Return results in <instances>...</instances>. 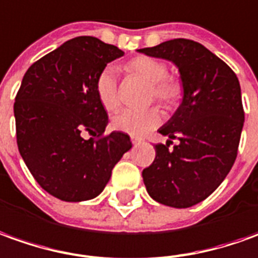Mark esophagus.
Masks as SVG:
<instances>
[{
	"label": "esophagus",
	"mask_w": 258,
	"mask_h": 258,
	"mask_svg": "<svg viewBox=\"0 0 258 258\" xmlns=\"http://www.w3.org/2000/svg\"><path fill=\"white\" fill-rule=\"evenodd\" d=\"M132 143L135 145V146H138V145H140L142 142H143V139H140V138H135V136H132Z\"/></svg>",
	"instance_id": "obj_1"
}]
</instances>
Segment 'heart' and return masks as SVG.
Masks as SVG:
<instances>
[{
    "instance_id": "heart-1",
    "label": "heart",
    "mask_w": 258,
    "mask_h": 258,
    "mask_svg": "<svg viewBox=\"0 0 258 258\" xmlns=\"http://www.w3.org/2000/svg\"><path fill=\"white\" fill-rule=\"evenodd\" d=\"M126 69L152 84V95L161 104L166 106H174L181 99L182 88L178 81L167 77L168 69L166 63L157 58L142 56L131 60ZM95 90L105 109L113 111L119 105L118 74L113 66H106L105 69H102L95 81ZM160 122L161 116L157 109H123L112 119V126L116 131L132 136H143L145 133L159 125Z\"/></svg>"
}]
</instances>
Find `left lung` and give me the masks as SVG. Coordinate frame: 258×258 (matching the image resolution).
I'll return each instance as SVG.
<instances>
[{
    "mask_svg": "<svg viewBox=\"0 0 258 258\" xmlns=\"http://www.w3.org/2000/svg\"><path fill=\"white\" fill-rule=\"evenodd\" d=\"M139 53L175 64L182 101L159 132L156 159L143 170L149 195L163 205L189 208L207 200L233 166L244 112L239 80L229 66L198 42L174 39ZM171 139L180 143L168 149Z\"/></svg>",
    "mask_w": 258,
    "mask_h": 258,
    "instance_id": "1",
    "label": "left lung"
}]
</instances>
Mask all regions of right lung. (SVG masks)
<instances>
[{
  "instance_id": "right-lung-1",
  "label": "right lung",
  "mask_w": 258,
  "mask_h": 258,
  "mask_svg": "<svg viewBox=\"0 0 258 258\" xmlns=\"http://www.w3.org/2000/svg\"><path fill=\"white\" fill-rule=\"evenodd\" d=\"M125 53L97 37L67 40L28 69L14 104L17 143L37 184L58 200L98 197L113 166L131 150L123 132L102 136L108 115L95 81ZM93 136L84 140L82 135Z\"/></svg>"
}]
</instances>
